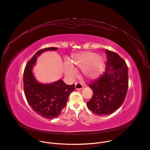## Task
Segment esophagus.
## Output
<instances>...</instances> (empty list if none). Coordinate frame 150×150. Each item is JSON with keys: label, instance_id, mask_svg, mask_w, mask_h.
<instances>
[{"label": "esophagus", "instance_id": "esophagus-1", "mask_svg": "<svg viewBox=\"0 0 150 150\" xmlns=\"http://www.w3.org/2000/svg\"><path fill=\"white\" fill-rule=\"evenodd\" d=\"M83 87H84V85L82 83H81V82H76V83H75V89H76V90H79L82 89Z\"/></svg>", "mask_w": 150, "mask_h": 150}]
</instances>
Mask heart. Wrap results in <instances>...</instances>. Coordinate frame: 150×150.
Wrapping results in <instances>:
<instances>
[{"mask_svg": "<svg viewBox=\"0 0 150 150\" xmlns=\"http://www.w3.org/2000/svg\"><path fill=\"white\" fill-rule=\"evenodd\" d=\"M103 59L96 54L85 51L75 55L71 61V64L65 63L64 72L66 76L73 78L76 73L74 69H82L83 74L87 77L92 78L96 76L102 67Z\"/></svg>", "mask_w": 150, "mask_h": 150, "instance_id": "heart-1", "label": "heart"}]
</instances>
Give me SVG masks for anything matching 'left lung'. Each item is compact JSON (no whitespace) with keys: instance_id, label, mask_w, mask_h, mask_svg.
Masks as SVG:
<instances>
[{"instance_id":"left-lung-1","label":"left lung","mask_w":150,"mask_h":150,"mask_svg":"<svg viewBox=\"0 0 150 150\" xmlns=\"http://www.w3.org/2000/svg\"><path fill=\"white\" fill-rule=\"evenodd\" d=\"M106 71L87 85L93 94L87 105L94 114L100 116L111 114L124 102L129 84L128 68L118 54L106 50Z\"/></svg>"}]
</instances>
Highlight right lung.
I'll use <instances>...</instances> for the list:
<instances>
[{"label":"right lung","mask_w":150,"mask_h":150,"mask_svg":"<svg viewBox=\"0 0 150 150\" xmlns=\"http://www.w3.org/2000/svg\"><path fill=\"white\" fill-rule=\"evenodd\" d=\"M50 47L38 51L27 63L24 71L23 84L25 96L32 110L41 117L52 119L57 117L66 106L69 94L75 90V84H66L62 79L44 84L35 78L32 69L37 57L45 51L57 50Z\"/></svg>","instance_id":"add662e5"}]
</instances>
